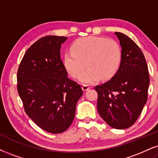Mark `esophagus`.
I'll return each mask as SVG.
<instances>
[{
  "mask_svg": "<svg viewBox=\"0 0 158 158\" xmlns=\"http://www.w3.org/2000/svg\"><path fill=\"white\" fill-rule=\"evenodd\" d=\"M89 89H90V86H89V85H82V89H83V91H85L89 90Z\"/></svg>",
  "mask_w": 158,
  "mask_h": 158,
  "instance_id": "esophagus-1",
  "label": "esophagus"
}]
</instances>
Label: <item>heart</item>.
Here are the masks:
<instances>
[{"mask_svg": "<svg viewBox=\"0 0 158 158\" xmlns=\"http://www.w3.org/2000/svg\"><path fill=\"white\" fill-rule=\"evenodd\" d=\"M72 52L64 56V65L72 77H79L87 65L89 68L81 75L83 83L98 81L101 77H114L122 62V50L117 42L97 36L78 39L73 44Z\"/></svg>", "mask_w": 158, "mask_h": 158, "instance_id": "1", "label": "heart"}]
</instances>
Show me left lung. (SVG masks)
Masks as SVG:
<instances>
[{"mask_svg": "<svg viewBox=\"0 0 158 158\" xmlns=\"http://www.w3.org/2000/svg\"><path fill=\"white\" fill-rule=\"evenodd\" d=\"M122 48V62L110 81L96 85L97 110L115 129H126L136 122L147 100L149 75L145 57L129 36L115 32Z\"/></svg>", "mask_w": 158, "mask_h": 158, "instance_id": "1", "label": "left lung"}]
</instances>
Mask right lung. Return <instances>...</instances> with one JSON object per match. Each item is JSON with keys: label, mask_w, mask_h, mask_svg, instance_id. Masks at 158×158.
<instances>
[{"label": "right lung", "mask_w": 158, "mask_h": 158, "mask_svg": "<svg viewBox=\"0 0 158 158\" xmlns=\"http://www.w3.org/2000/svg\"><path fill=\"white\" fill-rule=\"evenodd\" d=\"M67 37L47 36L25 52L17 71V91L25 111L40 128L57 134L73 123L76 104L83 92L67 77L61 58Z\"/></svg>", "instance_id": "add662e5"}]
</instances>
